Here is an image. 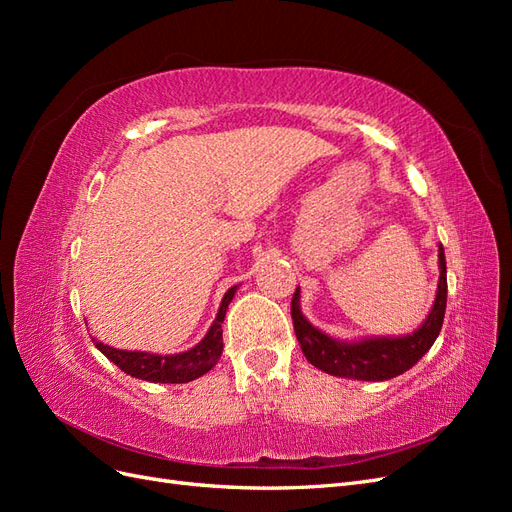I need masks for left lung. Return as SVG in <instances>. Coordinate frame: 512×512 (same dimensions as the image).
Returning a JSON list of instances; mask_svg holds the SVG:
<instances>
[{"instance_id": "8db88e82", "label": "left lung", "mask_w": 512, "mask_h": 512, "mask_svg": "<svg viewBox=\"0 0 512 512\" xmlns=\"http://www.w3.org/2000/svg\"><path fill=\"white\" fill-rule=\"evenodd\" d=\"M438 260L440 280L436 301H433L431 312L421 327L404 337H365L359 342L333 339L327 333L318 331L303 316L299 305L301 290H294L290 314L305 359L331 376L352 380L380 382L404 374L423 359V354L433 346L442 329L446 312V258L442 245L438 250Z\"/></svg>"}]
</instances>
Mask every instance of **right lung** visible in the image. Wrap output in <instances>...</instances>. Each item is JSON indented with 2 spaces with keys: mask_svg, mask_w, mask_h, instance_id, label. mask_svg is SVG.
Instances as JSON below:
<instances>
[{
  "mask_svg": "<svg viewBox=\"0 0 512 512\" xmlns=\"http://www.w3.org/2000/svg\"><path fill=\"white\" fill-rule=\"evenodd\" d=\"M239 286H232L222 299L220 312L215 316L211 329L200 342L179 354H151V352H136V350H119L113 346H106L102 342L94 344L96 348L106 356L108 361H113L121 371H126L128 376L147 380V382H164V384H183L196 380L220 361L222 356V322L226 316L228 303L235 297Z\"/></svg>",
  "mask_w": 512,
  "mask_h": 512,
  "instance_id": "1",
  "label": "right lung"
}]
</instances>
